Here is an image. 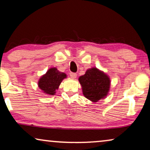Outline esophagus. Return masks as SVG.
Wrapping results in <instances>:
<instances>
[{
	"instance_id": "34e87169",
	"label": "esophagus",
	"mask_w": 150,
	"mask_h": 150,
	"mask_svg": "<svg viewBox=\"0 0 150 150\" xmlns=\"http://www.w3.org/2000/svg\"><path fill=\"white\" fill-rule=\"evenodd\" d=\"M69 76H70V77L71 78V79H76V76H77V74L76 73H73V72H71V73H69Z\"/></svg>"
}]
</instances>
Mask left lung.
I'll list each match as a JSON object with an SVG mask.
<instances>
[{
  "instance_id": "left-lung-1",
  "label": "left lung",
  "mask_w": 150,
  "mask_h": 150,
  "mask_svg": "<svg viewBox=\"0 0 150 150\" xmlns=\"http://www.w3.org/2000/svg\"><path fill=\"white\" fill-rule=\"evenodd\" d=\"M79 81L84 96L93 102L105 98L109 92L110 78L97 67L88 69L85 74L79 78Z\"/></svg>"
}]
</instances>
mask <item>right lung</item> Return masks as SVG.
Instances as JSON below:
<instances>
[{
	"label": "right lung",
	"instance_id": "obj_1",
	"mask_svg": "<svg viewBox=\"0 0 150 150\" xmlns=\"http://www.w3.org/2000/svg\"><path fill=\"white\" fill-rule=\"evenodd\" d=\"M66 78V74L61 72L56 67H51L39 79L38 87L43 93L53 96L56 93L63 80Z\"/></svg>",
	"mask_w": 150,
	"mask_h": 150
}]
</instances>
